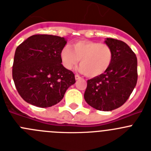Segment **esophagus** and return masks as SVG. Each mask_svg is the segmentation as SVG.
Segmentation results:
<instances>
[{"mask_svg": "<svg viewBox=\"0 0 151 151\" xmlns=\"http://www.w3.org/2000/svg\"><path fill=\"white\" fill-rule=\"evenodd\" d=\"M75 78H76V80H79L81 79V77H80L79 76H78V75H76V76H75Z\"/></svg>", "mask_w": 151, "mask_h": 151, "instance_id": "esophagus-1", "label": "esophagus"}]
</instances>
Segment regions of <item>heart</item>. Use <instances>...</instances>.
<instances>
[{"label":"heart","instance_id":"heart-1","mask_svg":"<svg viewBox=\"0 0 151 151\" xmlns=\"http://www.w3.org/2000/svg\"><path fill=\"white\" fill-rule=\"evenodd\" d=\"M60 56L63 66L66 69H74L80 60L78 71L89 78H94L107 71L111 66L113 54L106 44L80 40L70 46H64Z\"/></svg>","mask_w":151,"mask_h":151}]
</instances>
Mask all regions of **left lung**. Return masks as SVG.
<instances>
[{
  "mask_svg": "<svg viewBox=\"0 0 151 151\" xmlns=\"http://www.w3.org/2000/svg\"><path fill=\"white\" fill-rule=\"evenodd\" d=\"M113 57L107 71L88 80L84 97L88 104L102 111L115 110L125 104L134 90L138 79L137 57L127 44L106 38Z\"/></svg>",
  "mask_w": 151,
  "mask_h": 151,
  "instance_id": "1",
  "label": "left lung"
}]
</instances>
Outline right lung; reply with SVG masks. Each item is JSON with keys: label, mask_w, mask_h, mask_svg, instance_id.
Wrapping results in <instances>:
<instances>
[{"label": "right lung", "mask_w": 151, "mask_h": 151, "mask_svg": "<svg viewBox=\"0 0 151 151\" xmlns=\"http://www.w3.org/2000/svg\"><path fill=\"white\" fill-rule=\"evenodd\" d=\"M66 38L51 35H35L16 49L13 78L17 91L27 103L50 107L63 98L75 76L61 64L60 50Z\"/></svg>", "instance_id": "right-lung-1"}]
</instances>
